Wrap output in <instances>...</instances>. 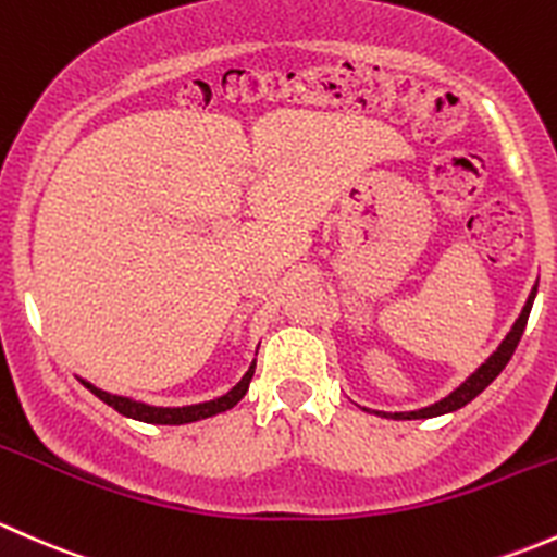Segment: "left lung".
I'll return each instance as SVG.
<instances>
[{
  "label": "left lung",
  "mask_w": 557,
  "mask_h": 557,
  "mask_svg": "<svg viewBox=\"0 0 557 557\" xmlns=\"http://www.w3.org/2000/svg\"><path fill=\"white\" fill-rule=\"evenodd\" d=\"M534 295H536V286H534V292H531V297H529V302H525V308H523V313H520V319L515 321L512 332H509V335L504 337V343L496 348V354H493L488 362L480 367V370L474 372V375L469 377L467 383H461V386H458L456 392L450 394V397H445L443 403H437V405H432V407H423V410H416V412H381V416L397 418V421H412V418L443 416V412H453V410H458V407L472 403V399L478 397V394L483 392L485 386H491V383L496 381L498 372H502L504 367H507L509 359H512L515 348H518L520 337H523L525 324H529V313H531V306H534Z\"/></svg>",
  "instance_id": "obj_1"
}]
</instances>
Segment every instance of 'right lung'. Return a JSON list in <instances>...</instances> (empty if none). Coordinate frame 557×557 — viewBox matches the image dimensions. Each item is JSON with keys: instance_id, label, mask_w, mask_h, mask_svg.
<instances>
[{"instance_id": "right-lung-1", "label": "right lung", "mask_w": 557, "mask_h": 557, "mask_svg": "<svg viewBox=\"0 0 557 557\" xmlns=\"http://www.w3.org/2000/svg\"><path fill=\"white\" fill-rule=\"evenodd\" d=\"M251 375H255V364L249 367V372L244 375V381H240L233 392H227L225 397L211 399V403H203V405H190V407H150V405L134 403V399L114 397V394L101 392V388L90 386V383H85V381L83 383L96 394V397L101 399V403L114 407V410L123 412V416L136 418V421H145V423H165V426H180V423H193V421H200V418H211V416H216V412L231 410L233 405L240 403V397H244L246 388H249Z\"/></svg>"}]
</instances>
